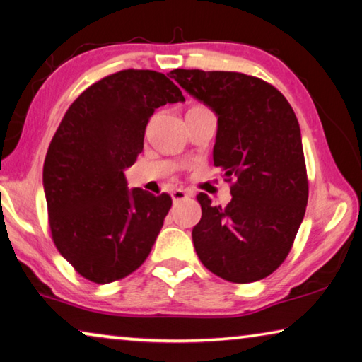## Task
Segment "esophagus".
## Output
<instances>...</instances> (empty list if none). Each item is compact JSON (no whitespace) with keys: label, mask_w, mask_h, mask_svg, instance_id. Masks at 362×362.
Listing matches in <instances>:
<instances>
[{"label":"esophagus","mask_w":362,"mask_h":362,"mask_svg":"<svg viewBox=\"0 0 362 362\" xmlns=\"http://www.w3.org/2000/svg\"><path fill=\"white\" fill-rule=\"evenodd\" d=\"M188 197H190V193H188L187 190H183V188H175V190L172 192V199H174L175 203L182 202V199H185Z\"/></svg>","instance_id":"obj_1"}]
</instances>
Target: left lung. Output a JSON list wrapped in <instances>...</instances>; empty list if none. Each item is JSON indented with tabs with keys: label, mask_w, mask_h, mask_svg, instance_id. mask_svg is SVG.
Here are the masks:
<instances>
[{
	"label": "left lung",
	"mask_w": 362,
	"mask_h": 362,
	"mask_svg": "<svg viewBox=\"0 0 362 362\" xmlns=\"http://www.w3.org/2000/svg\"><path fill=\"white\" fill-rule=\"evenodd\" d=\"M170 74L218 115L213 159L233 193L226 208L213 206L204 193L197 197L202 204V219L192 233L197 255L226 281L267 278L288 257L309 198L293 107L274 86L244 73L174 69Z\"/></svg>",
	"instance_id": "left-lung-1"
}]
</instances>
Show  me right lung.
I'll return each mask as SVG.
<instances>
[{
	"instance_id": "obj_1",
	"label": "right lung",
	"mask_w": 362,
	"mask_h": 362,
	"mask_svg": "<svg viewBox=\"0 0 362 362\" xmlns=\"http://www.w3.org/2000/svg\"><path fill=\"white\" fill-rule=\"evenodd\" d=\"M169 73L123 69L79 94L53 134L43 164L53 244L97 284L138 269L153 249L172 198L127 188L123 170L143 151L160 105L185 100Z\"/></svg>"
}]
</instances>
